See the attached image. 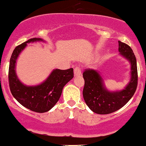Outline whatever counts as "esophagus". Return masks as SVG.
<instances>
[{"label": "esophagus", "instance_id": "1", "mask_svg": "<svg viewBox=\"0 0 146 146\" xmlns=\"http://www.w3.org/2000/svg\"><path fill=\"white\" fill-rule=\"evenodd\" d=\"M74 76H78V75L81 74V68L79 65H77L76 68H74Z\"/></svg>", "mask_w": 146, "mask_h": 146}]
</instances>
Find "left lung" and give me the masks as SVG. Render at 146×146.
Segmentation results:
<instances>
[{"label": "left lung", "mask_w": 146, "mask_h": 146, "mask_svg": "<svg viewBox=\"0 0 146 146\" xmlns=\"http://www.w3.org/2000/svg\"><path fill=\"white\" fill-rule=\"evenodd\" d=\"M119 51L131 64V79L125 89L117 92H109L105 88L103 78L99 72L86 69L83 73L85 84L83 99L92 111L99 114H108L115 112L130 101L135 94L138 84L137 60L131 47L119 41Z\"/></svg>", "instance_id": "obj_1"}]
</instances>
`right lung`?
I'll use <instances>...</instances> for the list:
<instances>
[{"instance_id": "add662e5", "label": "right lung", "mask_w": 146, "mask_h": 146, "mask_svg": "<svg viewBox=\"0 0 146 146\" xmlns=\"http://www.w3.org/2000/svg\"><path fill=\"white\" fill-rule=\"evenodd\" d=\"M38 40H42L33 38L16 47L9 61L8 79L11 94L18 102L33 112L43 113L52 109L58 102L63 87L74 77V70L73 68L56 69L46 81L36 86H26L21 83L15 72L17 57L27 43Z\"/></svg>"}]
</instances>
